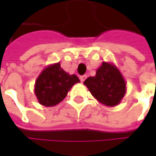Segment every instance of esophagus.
I'll return each instance as SVG.
<instances>
[{
  "label": "esophagus",
  "mask_w": 156,
  "mask_h": 156,
  "mask_svg": "<svg viewBox=\"0 0 156 156\" xmlns=\"http://www.w3.org/2000/svg\"><path fill=\"white\" fill-rule=\"evenodd\" d=\"M87 75H83V76H80L79 79H80V81H81V82H84V81H85V79L87 78Z\"/></svg>",
  "instance_id": "obj_1"
}]
</instances>
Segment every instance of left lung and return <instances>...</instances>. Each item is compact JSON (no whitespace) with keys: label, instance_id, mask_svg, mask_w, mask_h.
I'll use <instances>...</instances> for the list:
<instances>
[{"label":"left lung","instance_id":"1","mask_svg":"<svg viewBox=\"0 0 156 156\" xmlns=\"http://www.w3.org/2000/svg\"><path fill=\"white\" fill-rule=\"evenodd\" d=\"M84 84L90 93L102 104L113 107L119 104L126 94V82L118 69L104 62L95 77H89Z\"/></svg>","mask_w":156,"mask_h":156}]
</instances>
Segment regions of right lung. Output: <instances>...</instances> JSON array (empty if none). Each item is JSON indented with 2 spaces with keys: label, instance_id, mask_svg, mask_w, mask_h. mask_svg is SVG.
<instances>
[{
  "label": "right lung",
  "instance_id": "1",
  "mask_svg": "<svg viewBox=\"0 0 156 156\" xmlns=\"http://www.w3.org/2000/svg\"><path fill=\"white\" fill-rule=\"evenodd\" d=\"M79 82L76 75H69L57 63L48 67L35 83V94L39 102L53 107L62 101L72 86Z\"/></svg>",
  "mask_w": 156,
  "mask_h": 156
}]
</instances>
